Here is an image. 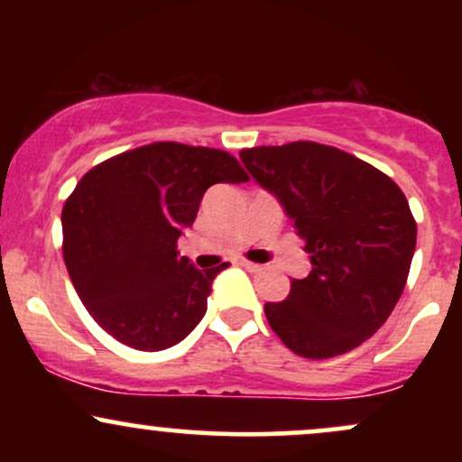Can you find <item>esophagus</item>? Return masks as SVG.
<instances>
[{
    "instance_id": "obj_1",
    "label": "esophagus",
    "mask_w": 462,
    "mask_h": 462,
    "mask_svg": "<svg viewBox=\"0 0 462 462\" xmlns=\"http://www.w3.org/2000/svg\"><path fill=\"white\" fill-rule=\"evenodd\" d=\"M238 264H241L243 269H247V272H258V269H261V264H258V263H249V261H245V258H241V261H238Z\"/></svg>"
}]
</instances>
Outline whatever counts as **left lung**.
Here are the masks:
<instances>
[{
	"label": "left lung",
	"instance_id": "left-lung-1",
	"mask_svg": "<svg viewBox=\"0 0 462 462\" xmlns=\"http://www.w3.org/2000/svg\"><path fill=\"white\" fill-rule=\"evenodd\" d=\"M252 178L295 221L312 272L267 301L269 326L291 352L321 360L378 332L395 309L417 243L402 189L352 153L312 141L241 150Z\"/></svg>",
	"mask_w": 462,
	"mask_h": 462
}]
</instances>
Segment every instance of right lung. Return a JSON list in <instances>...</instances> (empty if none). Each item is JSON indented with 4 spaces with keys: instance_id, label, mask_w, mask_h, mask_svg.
<instances>
[{
    "instance_id": "obj_1",
    "label": "right lung",
    "mask_w": 462,
    "mask_h": 462,
    "mask_svg": "<svg viewBox=\"0 0 462 462\" xmlns=\"http://www.w3.org/2000/svg\"><path fill=\"white\" fill-rule=\"evenodd\" d=\"M235 156L213 147L152 143L93 167L62 208V256L91 317L124 346L161 352L206 315L221 269L180 256L206 189L247 182Z\"/></svg>"
}]
</instances>
